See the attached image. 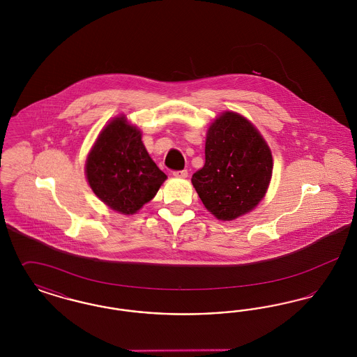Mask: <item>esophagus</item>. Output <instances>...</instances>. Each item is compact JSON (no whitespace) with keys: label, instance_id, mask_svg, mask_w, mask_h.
<instances>
[{"label":"esophagus","instance_id":"esophagus-1","mask_svg":"<svg viewBox=\"0 0 357 357\" xmlns=\"http://www.w3.org/2000/svg\"><path fill=\"white\" fill-rule=\"evenodd\" d=\"M172 175H174V176H176V178H187V175H188V171H187V170L174 171V172H172Z\"/></svg>","mask_w":357,"mask_h":357}]
</instances>
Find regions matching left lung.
<instances>
[{"label":"left lung","instance_id":"1","mask_svg":"<svg viewBox=\"0 0 357 357\" xmlns=\"http://www.w3.org/2000/svg\"><path fill=\"white\" fill-rule=\"evenodd\" d=\"M204 158L191 182L218 220H236L264 198L272 178V153L249 120L222 114L208 128Z\"/></svg>","mask_w":357,"mask_h":357}]
</instances>
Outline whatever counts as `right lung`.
<instances>
[{
	"mask_svg": "<svg viewBox=\"0 0 357 357\" xmlns=\"http://www.w3.org/2000/svg\"><path fill=\"white\" fill-rule=\"evenodd\" d=\"M93 192L112 210L134 214L166 181L142 143L140 131L126 119L112 120L98 137L85 165Z\"/></svg>",
	"mask_w": 357,
	"mask_h": 357,
	"instance_id": "1",
	"label": "right lung"
}]
</instances>
